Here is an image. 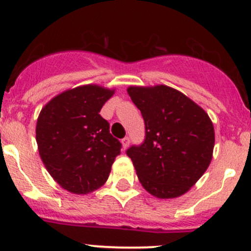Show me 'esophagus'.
<instances>
[{
	"mask_svg": "<svg viewBox=\"0 0 251 251\" xmlns=\"http://www.w3.org/2000/svg\"><path fill=\"white\" fill-rule=\"evenodd\" d=\"M121 143H123L124 150H126V148L128 147V145H130V138H128V137L123 138V140H121Z\"/></svg>",
	"mask_w": 251,
	"mask_h": 251,
	"instance_id": "1",
	"label": "esophagus"
}]
</instances>
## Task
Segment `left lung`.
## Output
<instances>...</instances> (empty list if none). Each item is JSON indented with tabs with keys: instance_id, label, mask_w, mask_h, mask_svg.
Instances as JSON below:
<instances>
[{
	"instance_id": "1",
	"label": "left lung",
	"mask_w": 251,
	"mask_h": 251,
	"mask_svg": "<svg viewBox=\"0 0 251 251\" xmlns=\"http://www.w3.org/2000/svg\"><path fill=\"white\" fill-rule=\"evenodd\" d=\"M128 96L141 110L146 137L127 150L138 180L151 195H184L207 170L215 128L205 110L172 87L131 86Z\"/></svg>"
}]
</instances>
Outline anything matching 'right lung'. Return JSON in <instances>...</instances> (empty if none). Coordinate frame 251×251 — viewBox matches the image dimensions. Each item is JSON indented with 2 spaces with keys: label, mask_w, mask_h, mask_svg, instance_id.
I'll list each match as a JSON object with an SVG mask.
<instances>
[{
  "label": "right lung",
  "mask_w": 251,
  "mask_h": 251,
  "mask_svg": "<svg viewBox=\"0 0 251 251\" xmlns=\"http://www.w3.org/2000/svg\"><path fill=\"white\" fill-rule=\"evenodd\" d=\"M115 89L86 84L67 89L44 105L36 121L39 154L62 189L86 195L105 184L121 143L109 132L100 109Z\"/></svg>",
  "instance_id": "right-lung-1"
}]
</instances>
